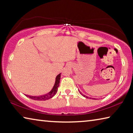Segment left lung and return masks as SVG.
I'll return each mask as SVG.
<instances>
[{
	"instance_id": "8db88e82",
	"label": "left lung",
	"mask_w": 133,
	"mask_h": 133,
	"mask_svg": "<svg viewBox=\"0 0 133 133\" xmlns=\"http://www.w3.org/2000/svg\"><path fill=\"white\" fill-rule=\"evenodd\" d=\"M79 92H80V94H81V95H82V96H83L84 97H85V98H90V99H97L96 98H90V97H87V96H85V95H84V94H83L82 93V92H81V91H79Z\"/></svg>"
}]
</instances>
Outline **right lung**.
Wrapping results in <instances>:
<instances>
[{
	"label": "right lung",
	"mask_w": 133,
	"mask_h": 133,
	"mask_svg": "<svg viewBox=\"0 0 133 133\" xmlns=\"http://www.w3.org/2000/svg\"><path fill=\"white\" fill-rule=\"evenodd\" d=\"M60 78H61V74H58L56 76V82H55L54 86L52 87V89L51 91L49 92H48V93H47L44 95H42V96H28V95H26V96L32 99L37 100V101H46L47 99L51 98L54 97L57 93V90H58V88L59 86Z\"/></svg>",
	"instance_id": "add662e5"
}]
</instances>
